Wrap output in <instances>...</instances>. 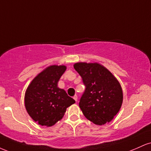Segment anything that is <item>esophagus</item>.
Here are the masks:
<instances>
[{
  "label": "esophagus",
  "instance_id": "obj_1",
  "mask_svg": "<svg viewBox=\"0 0 151 151\" xmlns=\"http://www.w3.org/2000/svg\"><path fill=\"white\" fill-rule=\"evenodd\" d=\"M73 99L75 100V101H77V95H74L73 96Z\"/></svg>",
  "mask_w": 151,
  "mask_h": 151
}]
</instances>
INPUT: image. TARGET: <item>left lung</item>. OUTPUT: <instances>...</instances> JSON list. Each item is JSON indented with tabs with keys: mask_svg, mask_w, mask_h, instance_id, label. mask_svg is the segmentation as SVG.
<instances>
[{
	"mask_svg": "<svg viewBox=\"0 0 151 151\" xmlns=\"http://www.w3.org/2000/svg\"><path fill=\"white\" fill-rule=\"evenodd\" d=\"M74 67L86 87L79 103L84 116L97 125L111 121L123 102V91L119 81L98 63L78 62Z\"/></svg>",
	"mask_w": 151,
	"mask_h": 151,
	"instance_id": "8db88e82",
	"label": "left lung"
}]
</instances>
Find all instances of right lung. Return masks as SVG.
Wrapping results in <instances>:
<instances>
[{
  "mask_svg": "<svg viewBox=\"0 0 151 151\" xmlns=\"http://www.w3.org/2000/svg\"><path fill=\"white\" fill-rule=\"evenodd\" d=\"M66 70L64 65L50 66L36 77L27 87L25 105L27 113L35 122L52 126L61 120L66 109L75 103L58 83Z\"/></svg>",
  "mask_w": 151,
  "mask_h": 151,
  "instance_id": "add662e5",
  "label": "right lung"
}]
</instances>
